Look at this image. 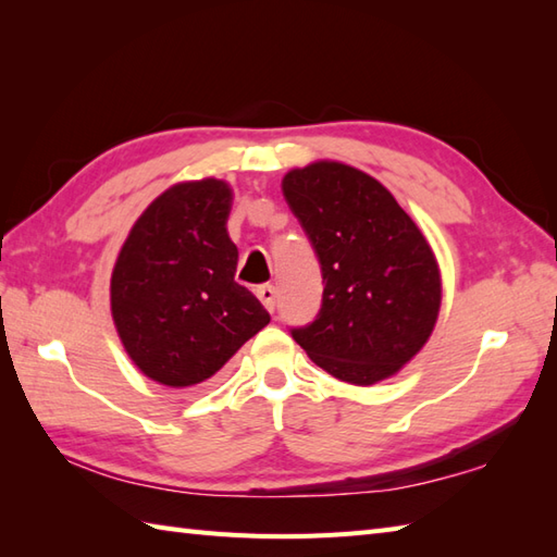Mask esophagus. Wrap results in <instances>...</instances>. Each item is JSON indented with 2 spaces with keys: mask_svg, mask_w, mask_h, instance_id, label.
Segmentation results:
<instances>
[{
  "mask_svg": "<svg viewBox=\"0 0 557 557\" xmlns=\"http://www.w3.org/2000/svg\"><path fill=\"white\" fill-rule=\"evenodd\" d=\"M256 294H258V299L263 301V306H265L268 311L275 309V301H277V289L275 287H272V285H260L256 289Z\"/></svg>",
  "mask_w": 557,
  "mask_h": 557,
  "instance_id": "1",
  "label": "esophagus"
}]
</instances>
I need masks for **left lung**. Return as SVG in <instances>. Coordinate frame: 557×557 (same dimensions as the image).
<instances>
[{
	"instance_id": "8db88e82",
	"label": "left lung",
	"mask_w": 557,
	"mask_h": 557,
	"mask_svg": "<svg viewBox=\"0 0 557 557\" xmlns=\"http://www.w3.org/2000/svg\"><path fill=\"white\" fill-rule=\"evenodd\" d=\"M282 194L323 272L315 321L292 337L315 366L351 385L395 375L429 342L443 282L431 244L387 188L349 164L289 170Z\"/></svg>"
}]
</instances>
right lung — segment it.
<instances>
[{
    "mask_svg": "<svg viewBox=\"0 0 557 557\" xmlns=\"http://www.w3.org/2000/svg\"><path fill=\"white\" fill-rule=\"evenodd\" d=\"M230 210L227 182L174 184L134 222L116 256L114 327L136 369L160 385L208 381L270 323L263 304L234 282Z\"/></svg>",
    "mask_w": 557,
    "mask_h": 557,
    "instance_id": "right-lung-1",
    "label": "right lung"
}]
</instances>
